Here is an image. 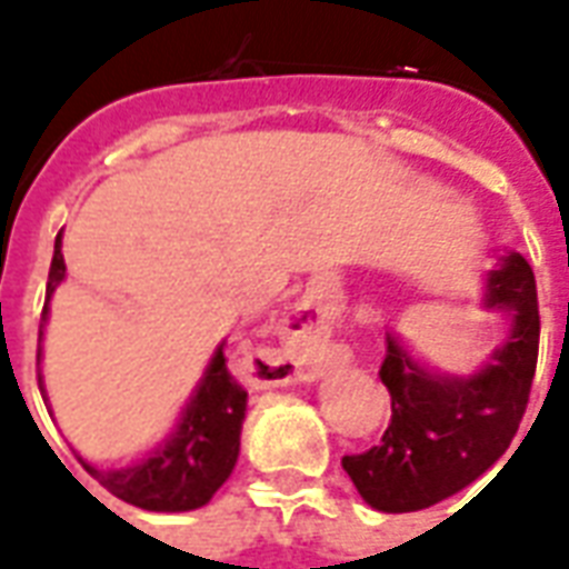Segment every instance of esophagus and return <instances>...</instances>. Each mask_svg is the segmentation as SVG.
I'll list each match as a JSON object with an SVG mask.
<instances>
[{"label":"esophagus","instance_id":"1","mask_svg":"<svg viewBox=\"0 0 569 569\" xmlns=\"http://www.w3.org/2000/svg\"><path fill=\"white\" fill-rule=\"evenodd\" d=\"M326 362H332L329 329L322 322L320 310L301 305L289 320L283 345L277 350V359L271 362V371H268L264 383L310 381Z\"/></svg>","mask_w":569,"mask_h":569}]
</instances>
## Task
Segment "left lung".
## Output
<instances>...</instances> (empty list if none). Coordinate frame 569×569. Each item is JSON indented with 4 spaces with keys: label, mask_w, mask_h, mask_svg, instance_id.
Instances as JSON below:
<instances>
[{
    "label": "left lung",
    "mask_w": 569,
    "mask_h": 569,
    "mask_svg": "<svg viewBox=\"0 0 569 569\" xmlns=\"http://www.w3.org/2000/svg\"><path fill=\"white\" fill-rule=\"evenodd\" d=\"M485 308L512 317V332L481 371L445 378L420 369L408 350L387 335L381 381L390 390V427L362 453L341 466L381 512H418L472 485L512 445L525 418L539 353V301L533 268L509 252L488 273Z\"/></svg>",
    "instance_id": "left-lung-1"
}]
</instances>
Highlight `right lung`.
<instances>
[{
    "label": "right lung",
    "mask_w": 569,
    "mask_h": 569,
    "mask_svg": "<svg viewBox=\"0 0 569 569\" xmlns=\"http://www.w3.org/2000/svg\"><path fill=\"white\" fill-rule=\"evenodd\" d=\"M67 264L60 252V234L54 240V259L48 271V298L63 280ZM48 317V305L42 320ZM42 381V378H39ZM247 415V390L228 371L224 345L216 350L210 369L191 396L186 415L170 439L158 451L124 469H97L84 463L93 476L118 500L140 506L149 512H188L207 506L216 490L222 488L240 453V427Z\"/></svg>",
    "instance_id": "right-lung-1"
}]
</instances>
